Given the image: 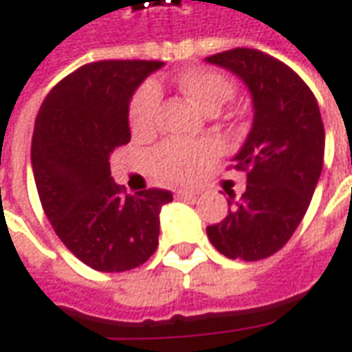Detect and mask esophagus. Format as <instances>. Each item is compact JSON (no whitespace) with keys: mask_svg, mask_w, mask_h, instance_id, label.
<instances>
[{"mask_svg":"<svg viewBox=\"0 0 352 352\" xmlns=\"http://www.w3.org/2000/svg\"><path fill=\"white\" fill-rule=\"evenodd\" d=\"M176 195H178L180 199H195V197H197V191L178 190V191H176Z\"/></svg>","mask_w":352,"mask_h":352,"instance_id":"esophagus-1","label":"esophagus"}]
</instances>
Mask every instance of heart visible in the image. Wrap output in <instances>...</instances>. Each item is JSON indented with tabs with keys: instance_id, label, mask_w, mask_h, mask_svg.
Returning a JSON list of instances; mask_svg holds the SVG:
<instances>
[{
	"instance_id": "heart-1",
	"label": "heart",
	"mask_w": 352,
	"mask_h": 352,
	"mask_svg": "<svg viewBox=\"0 0 352 352\" xmlns=\"http://www.w3.org/2000/svg\"><path fill=\"white\" fill-rule=\"evenodd\" d=\"M182 94L207 115H217L230 99L236 88L232 80L217 70L190 69L176 78ZM161 107V89L155 82H145L135 91L130 103V126L138 135L151 134L157 124ZM220 155V145L212 140L207 142H178L172 140L162 144L153 153L151 164L155 174L170 184H190L197 180L210 161Z\"/></svg>"
}]
</instances>
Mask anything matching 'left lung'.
<instances>
[{"mask_svg": "<svg viewBox=\"0 0 352 352\" xmlns=\"http://www.w3.org/2000/svg\"><path fill=\"white\" fill-rule=\"evenodd\" d=\"M241 80L253 101V126L234 157L247 174L241 199L230 195V214L207 228L210 243L228 258L261 261L280 251L316 190L326 134L314 94L282 60L236 47L207 57Z\"/></svg>", "mask_w": 352, "mask_h": 352, "instance_id": "obj_1", "label": "left lung"}]
</instances>
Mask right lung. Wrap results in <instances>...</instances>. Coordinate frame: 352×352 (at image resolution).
Segmentation results:
<instances>
[{
	"instance_id": "1",
	"label": "right lung",
	"mask_w": 352,
	"mask_h": 352,
	"mask_svg": "<svg viewBox=\"0 0 352 352\" xmlns=\"http://www.w3.org/2000/svg\"><path fill=\"white\" fill-rule=\"evenodd\" d=\"M161 60H98L63 78L43 99L32 135V172L43 212L70 253L99 272L144 264L159 245L166 190L126 195L111 155L130 142L134 91Z\"/></svg>"
}]
</instances>
